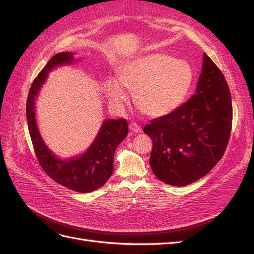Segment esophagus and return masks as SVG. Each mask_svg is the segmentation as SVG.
Masks as SVG:
<instances>
[{
    "instance_id": "34e87169",
    "label": "esophagus",
    "mask_w": 254,
    "mask_h": 254,
    "mask_svg": "<svg viewBox=\"0 0 254 254\" xmlns=\"http://www.w3.org/2000/svg\"><path fill=\"white\" fill-rule=\"evenodd\" d=\"M129 129H130V131L133 132V133H139V132L142 131L141 127L137 125L136 123H131V124L129 125Z\"/></svg>"
}]
</instances>
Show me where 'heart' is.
Returning a JSON list of instances; mask_svg holds the SVG:
<instances>
[{"label":"heart","instance_id":"heart-1","mask_svg":"<svg viewBox=\"0 0 254 254\" xmlns=\"http://www.w3.org/2000/svg\"><path fill=\"white\" fill-rule=\"evenodd\" d=\"M194 79L190 65L164 53H150L127 61L118 71V79L104 82V92L115 106L128 99L133 91L134 102L149 117L173 112L188 96Z\"/></svg>","mask_w":254,"mask_h":254}]
</instances>
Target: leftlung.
I'll return each mask as SVG.
<instances>
[{"mask_svg":"<svg viewBox=\"0 0 254 254\" xmlns=\"http://www.w3.org/2000/svg\"><path fill=\"white\" fill-rule=\"evenodd\" d=\"M231 128L232 102L228 83L204 53L196 93L143 129L152 140L149 164L153 174L174 187L202 178L224 156Z\"/></svg>","mask_w":254,"mask_h":254,"instance_id":"8db88e82","label":"left lung"}]
</instances>
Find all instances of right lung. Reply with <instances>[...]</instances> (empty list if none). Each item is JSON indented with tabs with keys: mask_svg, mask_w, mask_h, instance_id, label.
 Wrapping results in <instances>:
<instances>
[{
	"mask_svg": "<svg viewBox=\"0 0 254 254\" xmlns=\"http://www.w3.org/2000/svg\"><path fill=\"white\" fill-rule=\"evenodd\" d=\"M74 60L72 52L58 53L49 60L29 89L26 119L36 156L43 171L61 186L78 193H90L102 188L111 177L114 152L128 134V124L125 119H107L103 122L94 141L81 155L61 159L53 153L38 128L35 102L49 73L57 66L72 64Z\"/></svg>",
	"mask_w": 254,
	"mask_h": 254,
	"instance_id": "right-lung-1",
	"label": "right lung"
}]
</instances>
